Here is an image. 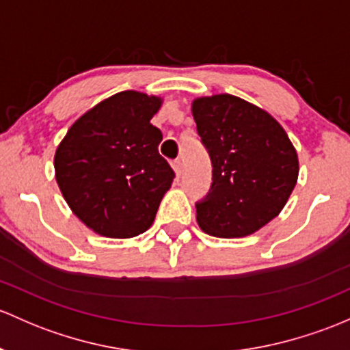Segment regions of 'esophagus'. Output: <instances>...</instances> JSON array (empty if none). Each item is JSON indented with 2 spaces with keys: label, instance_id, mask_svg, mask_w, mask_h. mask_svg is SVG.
Returning <instances> with one entry per match:
<instances>
[{
  "label": "esophagus",
  "instance_id": "esophagus-1",
  "mask_svg": "<svg viewBox=\"0 0 350 350\" xmlns=\"http://www.w3.org/2000/svg\"><path fill=\"white\" fill-rule=\"evenodd\" d=\"M171 165H172V169H174L176 176H178V178H179V176H181V172H183V163H181V159L172 161Z\"/></svg>",
  "mask_w": 350,
  "mask_h": 350
}]
</instances>
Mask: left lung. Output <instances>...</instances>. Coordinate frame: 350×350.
<instances>
[{"label":"left lung","mask_w":350,"mask_h":350,"mask_svg":"<svg viewBox=\"0 0 350 350\" xmlns=\"http://www.w3.org/2000/svg\"><path fill=\"white\" fill-rule=\"evenodd\" d=\"M191 110L213 164L196 221L211 237H248L288 201L299 178L295 147L270 113L234 95L200 97Z\"/></svg>","instance_id":"8db88e82"}]
</instances>
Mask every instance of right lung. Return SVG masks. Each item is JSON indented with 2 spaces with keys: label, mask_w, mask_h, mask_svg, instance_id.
<instances>
[{
  "label": "right lung",
  "mask_w": 350,
  "mask_h": 350,
  "mask_svg": "<svg viewBox=\"0 0 350 350\" xmlns=\"http://www.w3.org/2000/svg\"><path fill=\"white\" fill-rule=\"evenodd\" d=\"M163 98L124 90L73 122L55 152V178L73 215L107 238L149 230L174 171L150 124Z\"/></svg>",
  "instance_id": "add662e5"
}]
</instances>
